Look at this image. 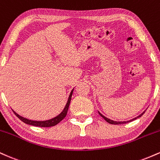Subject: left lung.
Masks as SVG:
<instances>
[{
	"label": "left lung",
	"mask_w": 160,
	"mask_h": 160,
	"mask_svg": "<svg viewBox=\"0 0 160 160\" xmlns=\"http://www.w3.org/2000/svg\"><path fill=\"white\" fill-rule=\"evenodd\" d=\"M144 112H145V111H144ZM144 113H141V115H139L138 117H137V118H138V117H141V116H142L143 114H144ZM98 113H99V114H100L101 116H102V117H103V118L104 119V120H105L106 121H107V122H108V123H111V124H114V125H119V124H124V123H127L128 122H131V121H132V120H135V119H137V118H135V119H133V120H130V121H127V122H116V121H113V120H110V119L107 118V117H104V116L102 115V113H99V112H98Z\"/></svg>",
	"instance_id": "8db88e82"
}]
</instances>
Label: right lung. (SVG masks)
Wrapping results in <instances>:
<instances>
[{"label":"right lung","mask_w":160,"mask_h":160,"mask_svg":"<svg viewBox=\"0 0 160 160\" xmlns=\"http://www.w3.org/2000/svg\"><path fill=\"white\" fill-rule=\"evenodd\" d=\"M72 93H73V90L71 92V94L69 95L68 100V102L67 104H66L65 108H64L63 111H62L59 115H58L57 117H55V118L51 119V120H47V121L30 120H28V119L24 118V117H21V116H19V114H17L15 111H13V113H15V115L19 119V120H21L22 122H24L26 124L32 125V126H39V127H51V126H56V124H58L59 122H61V121L66 117V115H67L68 110L70 102H71V96H72Z\"/></svg>","instance_id":"add662e5"}]
</instances>
